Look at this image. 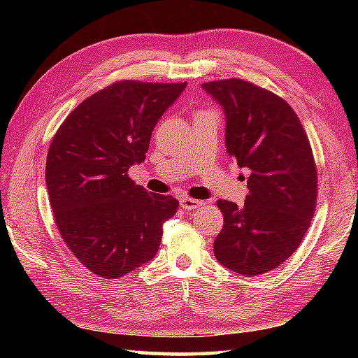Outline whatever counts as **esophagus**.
<instances>
[{
	"label": "esophagus",
	"mask_w": 358,
	"mask_h": 358,
	"mask_svg": "<svg viewBox=\"0 0 358 358\" xmlns=\"http://www.w3.org/2000/svg\"><path fill=\"white\" fill-rule=\"evenodd\" d=\"M202 205V201H197V199H191V197H183L180 199V207L187 211H192L199 208Z\"/></svg>",
	"instance_id": "34e87169"
}]
</instances>
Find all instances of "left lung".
<instances>
[{"instance_id":"1","label":"left lung","mask_w":358,"mask_h":358,"mask_svg":"<svg viewBox=\"0 0 358 358\" xmlns=\"http://www.w3.org/2000/svg\"><path fill=\"white\" fill-rule=\"evenodd\" d=\"M226 113L227 155L250 171L243 205L217 201L224 226L215 256L243 276L292 256L316 211L317 169L299 117L280 96L243 78L207 82Z\"/></svg>"}]
</instances>
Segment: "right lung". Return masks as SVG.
I'll return each mask as SVG.
<instances>
[{
  "instance_id": "right-lung-1",
  "label": "right lung",
  "mask_w": 358,
  "mask_h": 358,
  "mask_svg": "<svg viewBox=\"0 0 358 358\" xmlns=\"http://www.w3.org/2000/svg\"><path fill=\"white\" fill-rule=\"evenodd\" d=\"M183 83L113 82L82 101L53 136L45 183L57 227L78 262L117 280L150 262L162 224L177 213L172 196L148 192L129 178L145 161L157 120Z\"/></svg>"
}]
</instances>
